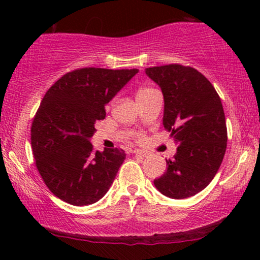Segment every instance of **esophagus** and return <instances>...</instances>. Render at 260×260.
<instances>
[{"instance_id":"obj_1","label":"esophagus","mask_w":260,"mask_h":260,"mask_svg":"<svg viewBox=\"0 0 260 260\" xmlns=\"http://www.w3.org/2000/svg\"><path fill=\"white\" fill-rule=\"evenodd\" d=\"M133 154L136 155V156H139V157H147L149 153L148 151H144V150H139V149H136V150L133 151Z\"/></svg>"}]
</instances>
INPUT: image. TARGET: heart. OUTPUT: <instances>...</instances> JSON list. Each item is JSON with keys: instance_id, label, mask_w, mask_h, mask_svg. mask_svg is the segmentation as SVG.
I'll return each instance as SVG.
<instances>
[{"instance_id": "1", "label": "heart", "mask_w": 260, "mask_h": 260, "mask_svg": "<svg viewBox=\"0 0 260 260\" xmlns=\"http://www.w3.org/2000/svg\"><path fill=\"white\" fill-rule=\"evenodd\" d=\"M149 90H150V89H149V88H139L138 90H137V98L140 96V95L145 94V92L149 91Z\"/></svg>"}]
</instances>
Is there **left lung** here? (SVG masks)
I'll use <instances>...</instances> for the list:
<instances>
[{
	"mask_svg": "<svg viewBox=\"0 0 260 260\" xmlns=\"http://www.w3.org/2000/svg\"><path fill=\"white\" fill-rule=\"evenodd\" d=\"M164 95L165 129L178 144L168 170L154 180L164 196L183 199L210 183L221 165L228 143L225 113L215 88L201 72L182 64L145 70Z\"/></svg>",
	"mask_w": 260,
	"mask_h": 260,
	"instance_id": "1",
	"label": "left lung"
}]
</instances>
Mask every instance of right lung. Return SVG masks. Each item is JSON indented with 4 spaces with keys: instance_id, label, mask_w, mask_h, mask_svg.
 <instances>
[{
    "instance_id": "1",
    "label": "right lung",
    "mask_w": 260,
    "mask_h": 260,
    "mask_svg": "<svg viewBox=\"0 0 260 260\" xmlns=\"http://www.w3.org/2000/svg\"><path fill=\"white\" fill-rule=\"evenodd\" d=\"M138 70L86 67L62 76L45 94L31 124L35 165L47 188L68 204L96 203L126 159L122 149L94 151L95 122Z\"/></svg>"
}]
</instances>
